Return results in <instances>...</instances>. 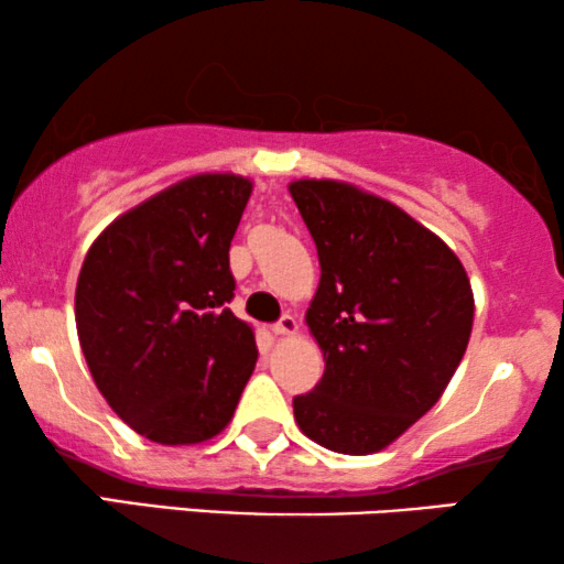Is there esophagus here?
<instances>
[{
	"label": "esophagus",
	"instance_id": "esophagus-1",
	"mask_svg": "<svg viewBox=\"0 0 564 564\" xmlns=\"http://www.w3.org/2000/svg\"><path fill=\"white\" fill-rule=\"evenodd\" d=\"M295 330H297V321L292 318L290 313H284L282 318L272 326V334L274 336H290V334H295Z\"/></svg>",
	"mask_w": 564,
	"mask_h": 564
}]
</instances>
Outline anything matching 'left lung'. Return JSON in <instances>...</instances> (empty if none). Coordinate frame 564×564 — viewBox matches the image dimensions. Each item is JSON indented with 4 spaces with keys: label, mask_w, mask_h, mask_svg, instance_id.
I'll use <instances>...</instances> for the list:
<instances>
[{
    "label": "left lung",
    "mask_w": 564,
    "mask_h": 564,
    "mask_svg": "<svg viewBox=\"0 0 564 564\" xmlns=\"http://www.w3.org/2000/svg\"><path fill=\"white\" fill-rule=\"evenodd\" d=\"M290 195L311 230L321 284L305 321L326 369L292 400L307 438L372 454L429 413L473 330L467 272L442 238L388 199L334 180Z\"/></svg>",
    "instance_id": "left-lung-1"
}]
</instances>
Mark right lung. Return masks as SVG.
I'll use <instances>...</instances> for the list:
<instances>
[{
	"label": "right lung",
	"instance_id": "1",
	"mask_svg": "<svg viewBox=\"0 0 564 564\" xmlns=\"http://www.w3.org/2000/svg\"><path fill=\"white\" fill-rule=\"evenodd\" d=\"M249 197L243 176H189L110 223L82 264L76 330L89 372L156 444L220 434L257 365L253 330L228 307V249Z\"/></svg>",
	"mask_w": 564,
	"mask_h": 564
}]
</instances>
